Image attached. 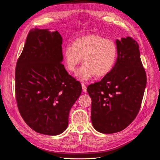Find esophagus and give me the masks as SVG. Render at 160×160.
Returning <instances> with one entry per match:
<instances>
[{
  "instance_id": "1",
  "label": "esophagus",
  "mask_w": 160,
  "mask_h": 160,
  "mask_svg": "<svg viewBox=\"0 0 160 160\" xmlns=\"http://www.w3.org/2000/svg\"><path fill=\"white\" fill-rule=\"evenodd\" d=\"M81 87H82V89H83V91L84 92H86L87 91V87L85 85V83H81Z\"/></svg>"
}]
</instances>
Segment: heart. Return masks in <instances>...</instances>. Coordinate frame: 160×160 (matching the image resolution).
Returning a JSON list of instances; mask_svg holds the SVG:
<instances>
[{
  "instance_id": "b5f03b06",
  "label": "heart",
  "mask_w": 160,
  "mask_h": 160,
  "mask_svg": "<svg viewBox=\"0 0 160 160\" xmlns=\"http://www.w3.org/2000/svg\"><path fill=\"white\" fill-rule=\"evenodd\" d=\"M67 69L74 72L83 59L84 64L79 69L77 77L88 81L95 75L103 77L113 69L118 57L115 42L98 35H89L76 39L72 45H67L63 50Z\"/></svg>"
}]
</instances>
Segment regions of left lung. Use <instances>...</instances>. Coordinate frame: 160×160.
Masks as SVG:
<instances>
[{
	"instance_id": "8db88e82",
	"label": "left lung",
	"mask_w": 160,
	"mask_h": 160,
	"mask_svg": "<svg viewBox=\"0 0 160 160\" xmlns=\"http://www.w3.org/2000/svg\"><path fill=\"white\" fill-rule=\"evenodd\" d=\"M118 58L113 69L87 91L92 100L91 122L103 133L126 128L136 118L147 83L138 43L130 37L116 40Z\"/></svg>"
}]
</instances>
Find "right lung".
I'll list each match as a JSON object with an SVG mask.
<instances>
[{
  "label": "right lung",
  "mask_w": 160,
  "mask_h": 160,
  "mask_svg": "<svg viewBox=\"0 0 160 160\" xmlns=\"http://www.w3.org/2000/svg\"><path fill=\"white\" fill-rule=\"evenodd\" d=\"M62 38L57 31L28 32L17 62L15 93L22 119L39 133L56 135L68 126L72 106L81 85L62 63Z\"/></svg>",
  "instance_id": "1"
}]
</instances>
